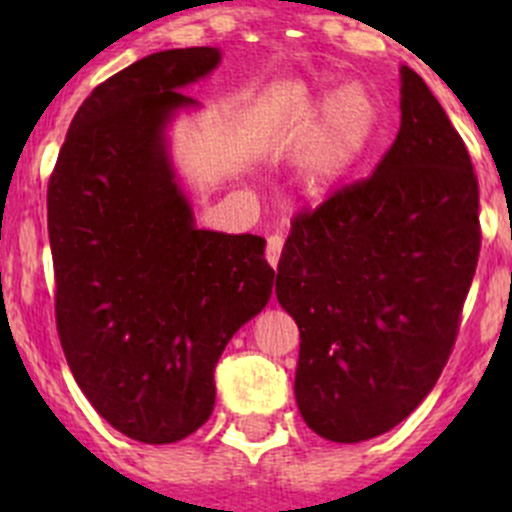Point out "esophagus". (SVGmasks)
Masks as SVG:
<instances>
[{
    "instance_id": "34e87169",
    "label": "esophagus",
    "mask_w": 512,
    "mask_h": 512,
    "mask_svg": "<svg viewBox=\"0 0 512 512\" xmlns=\"http://www.w3.org/2000/svg\"><path fill=\"white\" fill-rule=\"evenodd\" d=\"M282 247H285V240H282V235H270V237H267L265 257H267V262H270L272 267H277V262H280Z\"/></svg>"
}]
</instances>
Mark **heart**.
<instances>
[{
  "label": "heart",
  "mask_w": 512,
  "mask_h": 512,
  "mask_svg": "<svg viewBox=\"0 0 512 512\" xmlns=\"http://www.w3.org/2000/svg\"><path fill=\"white\" fill-rule=\"evenodd\" d=\"M376 116L379 108L364 86L347 84L329 96L299 163L309 195L319 198L342 180V175L369 146Z\"/></svg>",
  "instance_id": "obj_1"
}]
</instances>
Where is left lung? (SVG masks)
Segmentation results:
<instances>
[{
	"label": "left lung",
	"mask_w": 512,
	"mask_h": 512,
	"mask_svg": "<svg viewBox=\"0 0 512 512\" xmlns=\"http://www.w3.org/2000/svg\"><path fill=\"white\" fill-rule=\"evenodd\" d=\"M480 252L478 178L436 96L401 69V128L374 173L294 215L277 299L299 327L307 426L356 443L404 421L456 344Z\"/></svg>",
	"instance_id": "left-lung-1"
}]
</instances>
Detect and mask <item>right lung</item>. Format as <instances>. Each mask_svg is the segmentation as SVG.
Returning a JSON list of instances; mask_svg holds the SVG:
<instances>
[{"instance_id":"add662e5","label":"right lung","mask_w":512,"mask_h":512,"mask_svg":"<svg viewBox=\"0 0 512 512\" xmlns=\"http://www.w3.org/2000/svg\"><path fill=\"white\" fill-rule=\"evenodd\" d=\"M210 46L146 56L81 103L46 190L56 332L76 384L116 431L175 443L215 406V364L262 312L275 270L257 235L195 230L163 126L213 71Z\"/></svg>"}]
</instances>
